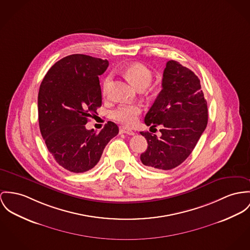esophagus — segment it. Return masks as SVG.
Returning <instances> with one entry per match:
<instances>
[{"label":"esophagus","instance_id":"obj_1","mask_svg":"<svg viewBox=\"0 0 250 250\" xmlns=\"http://www.w3.org/2000/svg\"><path fill=\"white\" fill-rule=\"evenodd\" d=\"M120 133L131 135V136H133V135H135L134 131H132L131 129H127V128H121V129H120Z\"/></svg>","mask_w":250,"mask_h":250}]
</instances>
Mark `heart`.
I'll return each mask as SVG.
<instances>
[{"label":"heart","mask_w":250,"mask_h":250,"mask_svg":"<svg viewBox=\"0 0 250 250\" xmlns=\"http://www.w3.org/2000/svg\"><path fill=\"white\" fill-rule=\"evenodd\" d=\"M124 74L140 90L146 88L153 79L152 71L142 62H132L126 65L124 69ZM111 77L109 75L104 79L102 84V91L104 95L108 92ZM141 113L142 107L139 104H123L112 112V117L123 125L131 127L137 124Z\"/></svg>","instance_id":"heart-1"}]
</instances>
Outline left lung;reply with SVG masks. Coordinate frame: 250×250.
Instances as JSON below:
<instances>
[{"label":"left lung","mask_w":250,"mask_h":250,"mask_svg":"<svg viewBox=\"0 0 250 250\" xmlns=\"http://www.w3.org/2000/svg\"><path fill=\"white\" fill-rule=\"evenodd\" d=\"M162 90L146 113L147 126L162 125L158 138L141 132L147 148L142 163L153 169L169 170L180 166L193 151L208 125V104L194 72L176 61H168L164 70Z\"/></svg>","instance_id":"left-lung-1"}]
</instances>
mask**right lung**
Returning a JSON list of instances; mask_svg holds the SVG:
<instances>
[{"mask_svg":"<svg viewBox=\"0 0 250 250\" xmlns=\"http://www.w3.org/2000/svg\"><path fill=\"white\" fill-rule=\"evenodd\" d=\"M107 66V60L69 55L51 66L40 85L41 134L55 161L70 172L93 168L105 146L119 133L117 125L110 121L99 133L85 128L88 117L102 105L99 75Z\"/></svg>","mask_w":250,"mask_h":250,"instance_id":"add662e5","label":"right lung"}]
</instances>
